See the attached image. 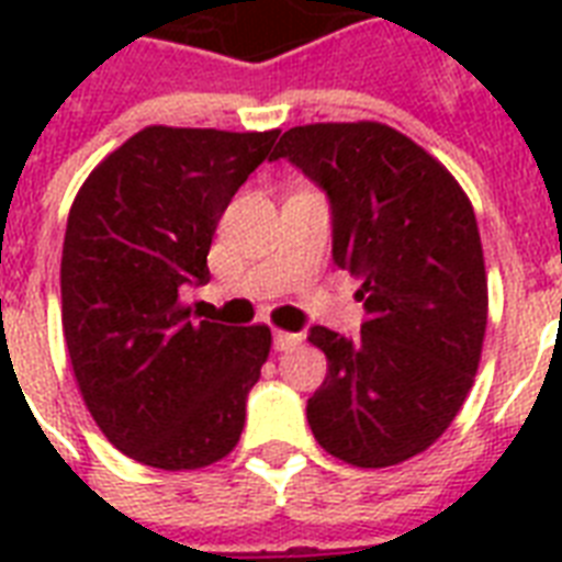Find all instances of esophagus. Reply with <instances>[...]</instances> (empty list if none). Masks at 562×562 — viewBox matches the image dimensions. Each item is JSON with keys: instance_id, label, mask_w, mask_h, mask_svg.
<instances>
[{"instance_id": "34e87169", "label": "esophagus", "mask_w": 562, "mask_h": 562, "mask_svg": "<svg viewBox=\"0 0 562 562\" xmlns=\"http://www.w3.org/2000/svg\"><path fill=\"white\" fill-rule=\"evenodd\" d=\"M303 341V335L300 333H285V329H273V350L289 352L294 350L297 344Z\"/></svg>"}]
</instances>
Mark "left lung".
Here are the masks:
<instances>
[{
  "instance_id": "8db88e82",
  "label": "left lung",
  "mask_w": 562,
  "mask_h": 562,
  "mask_svg": "<svg viewBox=\"0 0 562 562\" xmlns=\"http://www.w3.org/2000/svg\"><path fill=\"white\" fill-rule=\"evenodd\" d=\"M289 157L333 206V259L359 277V338L312 326L329 373L308 400L312 435L338 461L379 470L426 452L472 387L487 329L475 212L446 166L379 122L285 131Z\"/></svg>"
}]
</instances>
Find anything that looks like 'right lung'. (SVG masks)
<instances>
[{"instance_id":"obj_1","label":"right lung","mask_w":562,"mask_h":562,"mask_svg":"<svg viewBox=\"0 0 562 562\" xmlns=\"http://www.w3.org/2000/svg\"><path fill=\"white\" fill-rule=\"evenodd\" d=\"M277 136L151 125L75 194L60 259L66 350L92 419L145 467L201 470L241 437L271 329L194 321L180 291L210 280L221 215Z\"/></svg>"}]
</instances>
